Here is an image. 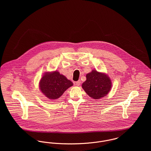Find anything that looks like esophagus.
Returning <instances> with one entry per match:
<instances>
[{"label":"esophagus","instance_id":"1","mask_svg":"<svg viewBox=\"0 0 151 151\" xmlns=\"http://www.w3.org/2000/svg\"><path fill=\"white\" fill-rule=\"evenodd\" d=\"M76 84L77 86H79L81 84V81L79 80V81H76Z\"/></svg>","mask_w":151,"mask_h":151}]
</instances>
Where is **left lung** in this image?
I'll use <instances>...</instances> for the list:
<instances>
[{"label":"left lung","instance_id":"8db88e82","mask_svg":"<svg viewBox=\"0 0 151 151\" xmlns=\"http://www.w3.org/2000/svg\"><path fill=\"white\" fill-rule=\"evenodd\" d=\"M86 81L82 87L86 93L93 99H99L105 96L111 87V80L105 74L93 70L87 74Z\"/></svg>","mask_w":151,"mask_h":151}]
</instances>
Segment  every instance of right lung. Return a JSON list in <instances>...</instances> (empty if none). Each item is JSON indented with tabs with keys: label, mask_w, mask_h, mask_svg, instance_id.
Masks as SVG:
<instances>
[{
	"label": "right lung",
	"mask_w": 151,
	"mask_h": 151,
	"mask_svg": "<svg viewBox=\"0 0 151 151\" xmlns=\"http://www.w3.org/2000/svg\"><path fill=\"white\" fill-rule=\"evenodd\" d=\"M73 85L71 81L56 71L45 73L40 83L41 92L50 99H57L67 89Z\"/></svg>",
	"instance_id": "add662e5"
}]
</instances>
